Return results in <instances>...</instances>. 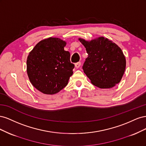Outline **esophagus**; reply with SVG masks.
I'll return each instance as SVG.
<instances>
[{
  "instance_id": "esophagus-1",
  "label": "esophagus",
  "mask_w": 146,
  "mask_h": 146,
  "mask_svg": "<svg viewBox=\"0 0 146 146\" xmlns=\"http://www.w3.org/2000/svg\"><path fill=\"white\" fill-rule=\"evenodd\" d=\"M80 66H81V63L80 62H78V63L75 64V67H76V68H78Z\"/></svg>"
}]
</instances>
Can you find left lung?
I'll list each match as a JSON object with an SVG mask.
<instances>
[{
  "label": "left lung",
  "instance_id": "obj_1",
  "mask_svg": "<svg viewBox=\"0 0 146 146\" xmlns=\"http://www.w3.org/2000/svg\"><path fill=\"white\" fill-rule=\"evenodd\" d=\"M78 40L88 54L83 69L92 85L109 89L121 82L125 70L126 60L116 43L104 36L91 41L83 38Z\"/></svg>",
  "mask_w": 146,
  "mask_h": 146
}]
</instances>
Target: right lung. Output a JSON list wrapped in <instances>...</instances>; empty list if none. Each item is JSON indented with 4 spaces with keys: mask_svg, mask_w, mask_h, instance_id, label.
<instances>
[{
    "mask_svg": "<svg viewBox=\"0 0 146 146\" xmlns=\"http://www.w3.org/2000/svg\"><path fill=\"white\" fill-rule=\"evenodd\" d=\"M66 42L50 37L39 41L27 58V72L32 85L42 93H58L68 85L74 64L70 53L64 50Z\"/></svg>",
    "mask_w": 146,
    "mask_h": 146,
    "instance_id": "right-lung-1",
    "label": "right lung"
}]
</instances>
